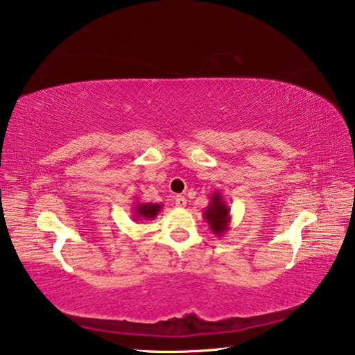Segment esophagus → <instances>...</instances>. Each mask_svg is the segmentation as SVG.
Here are the masks:
<instances>
[{
	"instance_id": "esophagus-1",
	"label": "esophagus",
	"mask_w": 355,
	"mask_h": 355,
	"mask_svg": "<svg viewBox=\"0 0 355 355\" xmlns=\"http://www.w3.org/2000/svg\"><path fill=\"white\" fill-rule=\"evenodd\" d=\"M175 203H176V207H179V208H185L187 207V198H185V196H176Z\"/></svg>"
}]
</instances>
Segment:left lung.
<instances>
[{"label":"left lung","instance_id":"8db88e82","mask_svg":"<svg viewBox=\"0 0 355 355\" xmlns=\"http://www.w3.org/2000/svg\"><path fill=\"white\" fill-rule=\"evenodd\" d=\"M203 218L208 223L212 234H216L217 237H223L230 231L231 208L227 207L222 191L217 190L211 194L208 207L203 209Z\"/></svg>","mask_w":355,"mask_h":355}]
</instances>
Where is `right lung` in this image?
<instances>
[{
  "mask_svg": "<svg viewBox=\"0 0 355 355\" xmlns=\"http://www.w3.org/2000/svg\"><path fill=\"white\" fill-rule=\"evenodd\" d=\"M164 205L162 203H133V220L135 222H144V220H153L157 214H159Z\"/></svg>",
  "mask_w": 355,
  "mask_h": 355,
  "instance_id": "obj_1",
  "label": "right lung"
}]
</instances>
